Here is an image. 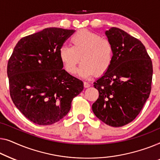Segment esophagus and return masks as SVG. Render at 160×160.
<instances>
[{"mask_svg":"<svg viewBox=\"0 0 160 160\" xmlns=\"http://www.w3.org/2000/svg\"><path fill=\"white\" fill-rule=\"evenodd\" d=\"M91 86V84L88 82H84V87L85 88H88Z\"/></svg>","mask_w":160,"mask_h":160,"instance_id":"1","label":"esophagus"}]
</instances>
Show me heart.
Wrapping results in <instances>:
<instances>
[{"mask_svg": "<svg viewBox=\"0 0 160 160\" xmlns=\"http://www.w3.org/2000/svg\"><path fill=\"white\" fill-rule=\"evenodd\" d=\"M72 46H63L58 50V57L67 72L73 74L78 69L80 77L87 78L101 75L109 70L114 59V48L109 40L86 30H78L72 35Z\"/></svg>", "mask_w": 160, "mask_h": 160, "instance_id": "b5f03b06", "label": "heart"}]
</instances>
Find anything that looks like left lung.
<instances>
[{"instance_id":"left-lung-1","label":"left lung","mask_w":160,"mask_h":160,"mask_svg":"<svg viewBox=\"0 0 160 160\" xmlns=\"http://www.w3.org/2000/svg\"><path fill=\"white\" fill-rule=\"evenodd\" d=\"M105 35L114 48L113 62L94 82L99 96L95 115L112 127H122L140 113L151 92L152 62L145 46L124 30L111 28Z\"/></svg>"}]
</instances>
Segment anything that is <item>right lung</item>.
<instances>
[{
	"label": "right lung",
	"instance_id": "add662e5",
	"mask_svg": "<svg viewBox=\"0 0 160 160\" xmlns=\"http://www.w3.org/2000/svg\"><path fill=\"white\" fill-rule=\"evenodd\" d=\"M74 30L50 28L19 40L8 60L10 96L16 107L40 125L57 122L71 109L83 82L65 69L58 50Z\"/></svg>",
	"mask_w": 160,
	"mask_h": 160
}]
</instances>
